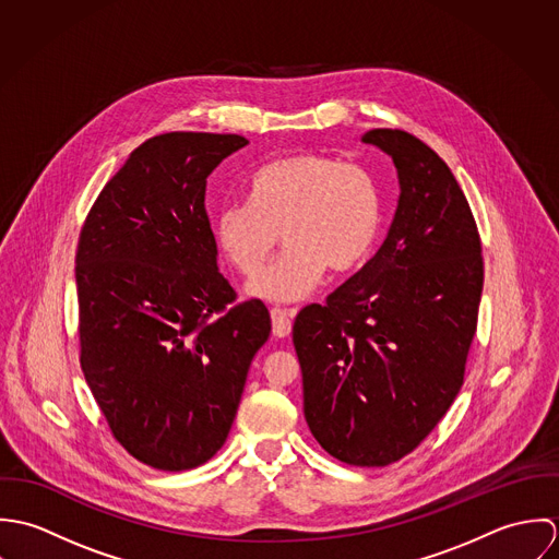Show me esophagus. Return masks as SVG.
<instances>
[{"instance_id": "34e87169", "label": "esophagus", "mask_w": 559, "mask_h": 559, "mask_svg": "<svg viewBox=\"0 0 559 559\" xmlns=\"http://www.w3.org/2000/svg\"><path fill=\"white\" fill-rule=\"evenodd\" d=\"M271 320H273V335H275V337H286V335H290V329H293V312L273 308V310H271Z\"/></svg>"}]
</instances>
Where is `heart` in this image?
<instances>
[{"label":"heart","instance_id":"b5f03b06","mask_svg":"<svg viewBox=\"0 0 559 559\" xmlns=\"http://www.w3.org/2000/svg\"><path fill=\"white\" fill-rule=\"evenodd\" d=\"M381 224L374 178L355 163L299 153L260 167L249 202H228L215 219V239L242 277H255L280 235L286 251L249 284L271 304L310 297L326 269L350 273L372 251Z\"/></svg>","mask_w":559,"mask_h":559}]
</instances>
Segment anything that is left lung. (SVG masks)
I'll use <instances>...</instances> for the list:
<instances>
[{"label":"left lung","instance_id":"1","mask_svg":"<svg viewBox=\"0 0 559 559\" xmlns=\"http://www.w3.org/2000/svg\"><path fill=\"white\" fill-rule=\"evenodd\" d=\"M361 140L399 169L392 228L324 306L297 314L293 342L306 421L322 450L346 465L385 467L432 432L463 388L484 262L445 160L400 129Z\"/></svg>","mask_w":559,"mask_h":559}]
</instances>
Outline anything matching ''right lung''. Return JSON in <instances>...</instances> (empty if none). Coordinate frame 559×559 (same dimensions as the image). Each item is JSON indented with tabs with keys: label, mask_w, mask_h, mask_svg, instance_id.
Returning a JSON list of instances; mask_svg holds the SVG:
<instances>
[{
	"label": "right lung",
	"mask_w": 559,
	"mask_h": 559,
	"mask_svg": "<svg viewBox=\"0 0 559 559\" xmlns=\"http://www.w3.org/2000/svg\"><path fill=\"white\" fill-rule=\"evenodd\" d=\"M245 144L191 131L146 140L81 228V370L116 441L160 472L222 450L271 333L264 304H237L219 273L204 206L209 174Z\"/></svg>",
	"instance_id": "obj_1"
}]
</instances>
